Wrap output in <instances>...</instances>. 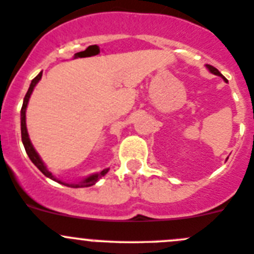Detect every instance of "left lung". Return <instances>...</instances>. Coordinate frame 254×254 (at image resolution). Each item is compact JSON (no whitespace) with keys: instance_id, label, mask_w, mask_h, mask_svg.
Masks as SVG:
<instances>
[{"instance_id":"obj_1","label":"left lung","mask_w":254,"mask_h":254,"mask_svg":"<svg viewBox=\"0 0 254 254\" xmlns=\"http://www.w3.org/2000/svg\"><path fill=\"white\" fill-rule=\"evenodd\" d=\"M206 66H207V69H208L209 71L212 72V74H215V75H219V76H221V78H224V75H222L221 72L219 71V70L216 69V67H213L212 65H206ZM224 80H225V81H228V80H226V78H224Z\"/></svg>"}]
</instances>
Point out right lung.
Listing matches in <instances>:
<instances>
[{
    "label": "right lung",
    "mask_w": 254,
    "mask_h": 254,
    "mask_svg": "<svg viewBox=\"0 0 254 254\" xmlns=\"http://www.w3.org/2000/svg\"><path fill=\"white\" fill-rule=\"evenodd\" d=\"M41 78H42V72H39V74L37 75V76H35V78L32 80V83H30L29 89H28V92H26L25 97H24L23 107H21V140H23V144H24V148H25V151H26V154L29 156L30 161H32L33 164H34L35 166H37L39 170H41L43 175H46V176H47V178H50V179L55 180V182L60 183V184H63V185H66V187H71V188H87V187H92V185H94L97 182H98V179H101L102 176H105L106 174L109 173L110 169H105V170H102L101 173L93 174V175L88 176V178H85L84 180H81V182L78 183V184H69V183L61 182L60 179H57V178H55V176L52 175V173H51V171H48V169H47V167H46V165L43 164V161L41 160V157H39V154L37 153V152H35L34 147H33L32 142H30L29 135H28V130H26L25 111H26V106H28V102H29L30 94H32L33 89H34V87H35V85H37V83H38V81L41 80Z\"/></svg>",
    "instance_id": "1"
}]
</instances>
